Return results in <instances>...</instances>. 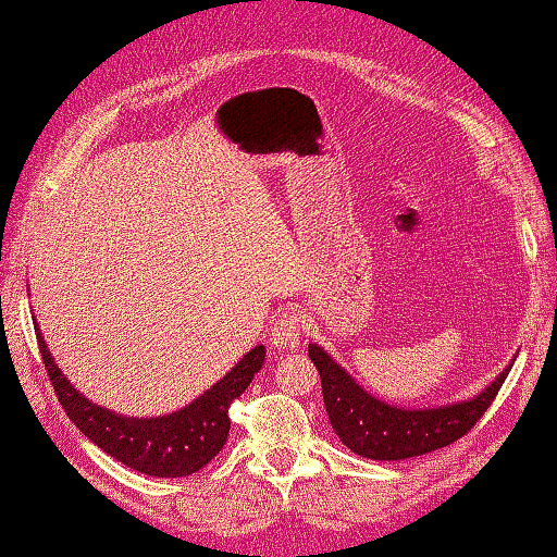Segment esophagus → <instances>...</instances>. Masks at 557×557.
I'll use <instances>...</instances> for the list:
<instances>
[{"mask_svg": "<svg viewBox=\"0 0 557 557\" xmlns=\"http://www.w3.org/2000/svg\"><path fill=\"white\" fill-rule=\"evenodd\" d=\"M304 313L301 311H285L275 319L270 333V343L280 347V350H294L301 343L304 335Z\"/></svg>", "mask_w": 557, "mask_h": 557, "instance_id": "34e87169", "label": "esophagus"}]
</instances>
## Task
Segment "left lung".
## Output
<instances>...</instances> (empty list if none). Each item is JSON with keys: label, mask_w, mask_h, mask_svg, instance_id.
<instances>
[{"label": "left lung", "mask_w": 557, "mask_h": 557, "mask_svg": "<svg viewBox=\"0 0 557 557\" xmlns=\"http://www.w3.org/2000/svg\"><path fill=\"white\" fill-rule=\"evenodd\" d=\"M309 357L321 374L325 412L335 434L347 449L374 461L412 459L461 440L493 406L511 369L509 364L471 400L430 410H406L369 396L323 347L309 345Z\"/></svg>", "instance_id": "1"}]
</instances>
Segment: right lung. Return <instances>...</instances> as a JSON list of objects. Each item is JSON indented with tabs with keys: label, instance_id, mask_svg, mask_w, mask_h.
Returning <instances> with one entry per match:
<instances>
[{
	"label": "right lung",
	"instance_id": "1",
	"mask_svg": "<svg viewBox=\"0 0 557 557\" xmlns=\"http://www.w3.org/2000/svg\"><path fill=\"white\" fill-rule=\"evenodd\" d=\"M36 335L60 406L84 437L120 463L157 478L193 475L222 451L232 428L228 408L265 362V347L258 345L222 381L183 410L161 418H123L84 398L54 364L42 335Z\"/></svg>",
	"mask_w": 557,
	"mask_h": 557
}]
</instances>
